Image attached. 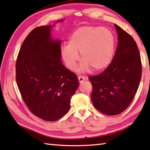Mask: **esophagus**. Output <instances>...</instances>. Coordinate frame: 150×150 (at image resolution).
<instances>
[{
  "instance_id": "34e87169",
  "label": "esophagus",
  "mask_w": 150,
  "mask_h": 150,
  "mask_svg": "<svg viewBox=\"0 0 150 150\" xmlns=\"http://www.w3.org/2000/svg\"><path fill=\"white\" fill-rule=\"evenodd\" d=\"M86 80V78L83 77V76H78V81H79V82H83Z\"/></svg>"
}]
</instances>
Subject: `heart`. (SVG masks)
Instances as JSON below:
<instances>
[{"label": "heart", "mask_w": 150, "mask_h": 150, "mask_svg": "<svg viewBox=\"0 0 150 150\" xmlns=\"http://www.w3.org/2000/svg\"><path fill=\"white\" fill-rule=\"evenodd\" d=\"M115 41L113 33L105 28L83 26L76 30L68 40V45L61 47L60 54L67 67L75 69L81 59L78 70L84 72L90 67L93 71H99L108 67L115 52Z\"/></svg>", "instance_id": "1"}]
</instances>
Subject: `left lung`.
Returning a JSON list of instances; mask_svg holds the SVG:
<instances>
[{
    "mask_svg": "<svg viewBox=\"0 0 150 150\" xmlns=\"http://www.w3.org/2000/svg\"><path fill=\"white\" fill-rule=\"evenodd\" d=\"M118 43L111 63L103 72L89 78L91 101L96 109L116 115L127 109L137 91L142 76L140 52L134 39L115 24Z\"/></svg>",
    "mask_w": 150,
    "mask_h": 150,
    "instance_id": "left-lung-1",
    "label": "left lung"
}]
</instances>
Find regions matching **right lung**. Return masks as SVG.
Here are the masks:
<instances>
[{
	"mask_svg": "<svg viewBox=\"0 0 150 150\" xmlns=\"http://www.w3.org/2000/svg\"><path fill=\"white\" fill-rule=\"evenodd\" d=\"M53 26L35 28L28 34L16 64L23 101L34 115L47 121H55L69 111L71 98L79 86L76 75L61 62V41L52 38Z\"/></svg>",
	"mask_w": 150,
	"mask_h": 150,
	"instance_id": "obj_1",
	"label": "right lung"
}]
</instances>
